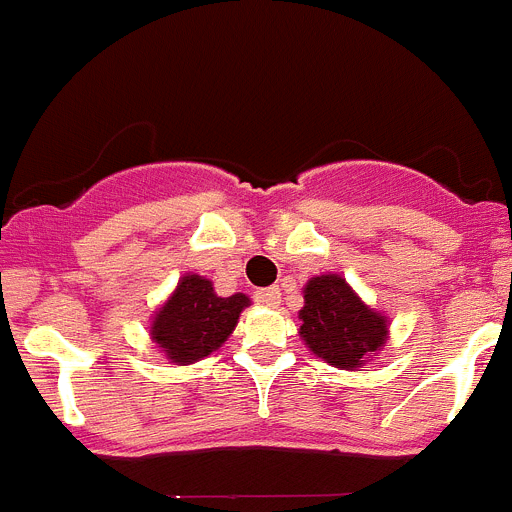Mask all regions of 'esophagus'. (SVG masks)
Returning a JSON list of instances; mask_svg holds the SVG:
<instances>
[{"label":"esophagus","instance_id":"1","mask_svg":"<svg viewBox=\"0 0 512 512\" xmlns=\"http://www.w3.org/2000/svg\"><path fill=\"white\" fill-rule=\"evenodd\" d=\"M279 300H282V292H279V287L259 289V292H256V302L264 307H277Z\"/></svg>","mask_w":512,"mask_h":512}]
</instances>
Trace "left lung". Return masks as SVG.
I'll use <instances>...</instances> for the list:
<instances>
[{"mask_svg": "<svg viewBox=\"0 0 512 512\" xmlns=\"http://www.w3.org/2000/svg\"><path fill=\"white\" fill-rule=\"evenodd\" d=\"M300 310V338L325 364L359 372L390 341V318L366 305L341 274L307 279Z\"/></svg>", "mask_w": 512, "mask_h": 512, "instance_id": "obj_1", "label": "left lung"}]
</instances>
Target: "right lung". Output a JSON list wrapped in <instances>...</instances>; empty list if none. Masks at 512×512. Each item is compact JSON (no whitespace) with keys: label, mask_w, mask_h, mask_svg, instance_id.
<instances>
[{"label":"right lung","mask_w":512,"mask_h":512,"mask_svg":"<svg viewBox=\"0 0 512 512\" xmlns=\"http://www.w3.org/2000/svg\"><path fill=\"white\" fill-rule=\"evenodd\" d=\"M248 305L243 292L220 297L210 279L187 271L151 315L148 333L171 364L187 366L223 346Z\"/></svg>","instance_id":"obj_1"}]
</instances>
